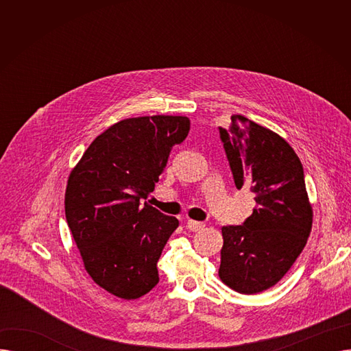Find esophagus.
<instances>
[{
    "label": "esophagus",
    "mask_w": 351,
    "mask_h": 351,
    "mask_svg": "<svg viewBox=\"0 0 351 351\" xmlns=\"http://www.w3.org/2000/svg\"><path fill=\"white\" fill-rule=\"evenodd\" d=\"M186 228H188L191 232H197V230H202V229L205 228V223L196 222V220H188V222H186Z\"/></svg>",
    "instance_id": "esophagus-1"
}]
</instances>
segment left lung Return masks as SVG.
<instances>
[{"label": "left lung", "mask_w": 351, "mask_h": 351, "mask_svg": "<svg viewBox=\"0 0 351 351\" xmlns=\"http://www.w3.org/2000/svg\"><path fill=\"white\" fill-rule=\"evenodd\" d=\"M219 126L234 185H250L256 208L243 225L223 226L219 278L230 289L254 294L278 283L296 262L311 230L313 210L303 165L270 129L232 115Z\"/></svg>", "instance_id": "left-lung-1"}]
</instances>
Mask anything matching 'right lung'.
Listing matches in <instances>:
<instances>
[{
	"mask_svg": "<svg viewBox=\"0 0 351 351\" xmlns=\"http://www.w3.org/2000/svg\"><path fill=\"white\" fill-rule=\"evenodd\" d=\"M189 129L186 117L123 119L95 138L68 178L65 216L84 266L117 298L138 299L159 282L156 265L179 220L142 199Z\"/></svg>",
	"mask_w": 351,
	"mask_h": 351,
	"instance_id": "add662e5",
	"label": "right lung"
}]
</instances>
